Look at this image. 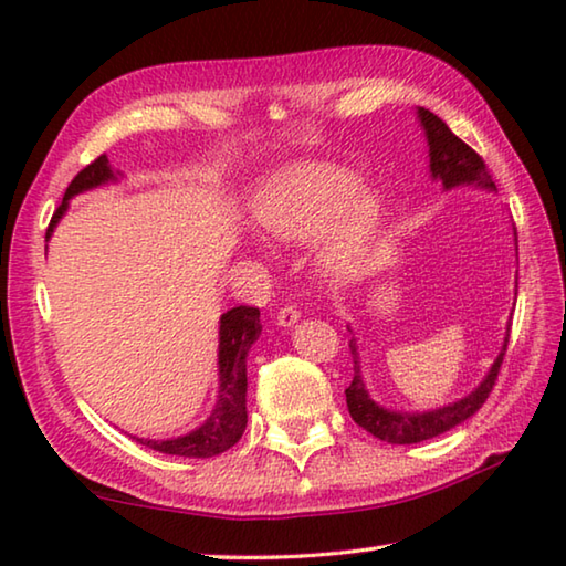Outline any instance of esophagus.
I'll list each match as a JSON object with an SVG mask.
<instances>
[{
    "instance_id": "34e87169",
    "label": "esophagus",
    "mask_w": 566,
    "mask_h": 566,
    "mask_svg": "<svg viewBox=\"0 0 566 566\" xmlns=\"http://www.w3.org/2000/svg\"><path fill=\"white\" fill-rule=\"evenodd\" d=\"M300 319V310H296L294 304H284L280 312H276V322H280V327H292V324Z\"/></svg>"
}]
</instances>
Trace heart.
<instances>
[{
    "label": "heart",
    "mask_w": 566,
    "mask_h": 566,
    "mask_svg": "<svg viewBox=\"0 0 566 566\" xmlns=\"http://www.w3.org/2000/svg\"><path fill=\"white\" fill-rule=\"evenodd\" d=\"M262 232L282 244H304L324 234L322 270L352 276L367 260L381 222L375 191L359 177L332 165H294L264 181L252 202Z\"/></svg>",
    "instance_id": "b5f03b06"
}]
</instances>
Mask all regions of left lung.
Returning <instances> with one entry per match:
<instances>
[{
	"label": "left lung",
	"mask_w": 566,
	"mask_h": 566,
	"mask_svg": "<svg viewBox=\"0 0 566 566\" xmlns=\"http://www.w3.org/2000/svg\"><path fill=\"white\" fill-rule=\"evenodd\" d=\"M419 119H421V127L427 132L429 167H432V177L442 179V185L447 189H452L457 185L494 187L484 159L479 157L472 147L464 145V142L459 139L457 134L437 117V114H432L429 109H419ZM506 344H510V334H506L504 349L492 364L490 375L484 377L482 385H479L472 395L442 409L421 411V415H407V411H389L385 407H379L375 405V399L367 395L359 375L357 344L352 339L349 349H352V361H354V377H352V385L344 389L349 415L361 429H367L371 437H377L381 442H389V444H417L437 434H444L452 427L462 424L464 419L472 417L474 411L484 405L486 397H490V391L496 385V377H500Z\"/></svg>",
	"instance_id": "left-lung-1"
}]
</instances>
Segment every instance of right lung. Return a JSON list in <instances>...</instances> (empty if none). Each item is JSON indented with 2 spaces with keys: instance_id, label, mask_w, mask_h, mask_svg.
Listing matches in <instances>:
<instances>
[{
  "instance_id": "1",
  "label": "right lung",
  "mask_w": 566,
  "mask_h": 566,
  "mask_svg": "<svg viewBox=\"0 0 566 566\" xmlns=\"http://www.w3.org/2000/svg\"><path fill=\"white\" fill-rule=\"evenodd\" d=\"M109 179H114V175L107 155H99L90 161L66 187L64 202L54 212L50 227H46V237L52 234L54 224L64 214L66 199L80 195L84 189L104 185ZM260 306L242 304L222 314V324H219V399L212 417L187 437L167 439V442L137 439V442L161 454L189 459H209L234 447L247 427V352L254 339L260 337Z\"/></svg>"
}]
</instances>
